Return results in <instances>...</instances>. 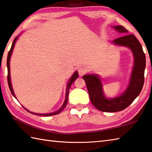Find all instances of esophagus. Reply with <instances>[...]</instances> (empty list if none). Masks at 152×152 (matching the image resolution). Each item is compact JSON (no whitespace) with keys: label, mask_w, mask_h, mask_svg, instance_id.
I'll list each match as a JSON object with an SVG mask.
<instances>
[{"label":"esophagus","mask_w":152,"mask_h":152,"mask_svg":"<svg viewBox=\"0 0 152 152\" xmlns=\"http://www.w3.org/2000/svg\"><path fill=\"white\" fill-rule=\"evenodd\" d=\"M78 73L80 74V76H83L86 72V69L84 67H80L78 69Z\"/></svg>","instance_id":"obj_1"}]
</instances>
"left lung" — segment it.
<instances>
[{
    "instance_id": "left-lung-1",
    "label": "left lung",
    "mask_w": 152,
    "mask_h": 152,
    "mask_svg": "<svg viewBox=\"0 0 152 152\" xmlns=\"http://www.w3.org/2000/svg\"><path fill=\"white\" fill-rule=\"evenodd\" d=\"M112 27L124 34L128 33V31L121 25ZM112 43L130 48L134 56V66L130 82L124 93L117 97L107 99L103 92L102 83L97 74H87L82 77L86 82L93 105L99 110L105 112H119L128 107L139 95L144 82L146 56L137 38L133 34H125L113 40Z\"/></svg>"
}]
</instances>
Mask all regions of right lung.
Returning <instances> with one entry per match:
<instances>
[{
  "label": "right lung",
  "instance_id": "obj_1",
  "mask_svg": "<svg viewBox=\"0 0 152 152\" xmlns=\"http://www.w3.org/2000/svg\"><path fill=\"white\" fill-rule=\"evenodd\" d=\"M18 38V37H15V39L14 40V42H13L12 43V47L10 48V50L8 52V57H7V68H8V86H9V88H10V91L12 93V94L13 95V96H14V97L16 99L15 97V95L14 94V90H13L12 89V83H11V80H10V57H11V56H12V51H13V50H14V46H15V42L17 41ZM78 77V72H74L72 76L70 77V78L69 80V82H68V83H67V87H66V96H65V100H64V103L62 105V106H61V108L59 110H58L56 111V112H51V113H48V114H37V113H34V112H29L28 110H27L26 108H24L27 111L29 112L30 113H31V114H34V115H42V116H51V115H56V114H59V113H61V112L65 108V106H66V104H67V102H68V99H69V89H70V88L71 85L72 84V83L75 81V80L77 79V78Z\"/></svg>",
  "mask_w": 152,
  "mask_h": 152
}]
</instances>
